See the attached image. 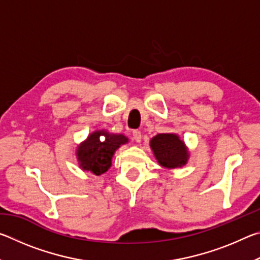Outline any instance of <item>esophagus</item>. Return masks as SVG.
Returning a JSON list of instances; mask_svg holds the SVG:
<instances>
[{"label": "esophagus", "mask_w": 260, "mask_h": 260, "mask_svg": "<svg viewBox=\"0 0 260 260\" xmlns=\"http://www.w3.org/2000/svg\"><path fill=\"white\" fill-rule=\"evenodd\" d=\"M133 139L135 140V142H140L141 139H142V134H141V132L135 129L133 131Z\"/></svg>", "instance_id": "34e87169"}]
</instances>
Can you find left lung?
<instances>
[{
  "label": "left lung",
  "mask_w": 260,
  "mask_h": 260,
  "mask_svg": "<svg viewBox=\"0 0 260 260\" xmlns=\"http://www.w3.org/2000/svg\"><path fill=\"white\" fill-rule=\"evenodd\" d=\"M150 146L161 166L175 169L186 164L188 152L175 134H158L151 140Z\"/></svg>",
  "instance_id": "1"
}]
</instances>
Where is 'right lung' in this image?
Here are the masks:
<instances>
[{
    "instance_id": "right-lung-1",
    "label": "right lung",
    "mask_w": 260,
    "mask_h": 260,
    "mask_svg": "<svg viewBox=\"0 0 260 260\" xmlns=\"http://www.w3.org/2000/svg\"><path fill=\"white\" fill-rule=\"evenodd\" d=\"M126 142L127 139L121 134H110L105 131L94 132L78 148L79 164L83 170L96 175L103 174L111 166L114 151Z\"/></svg>"
}]
</instances>
